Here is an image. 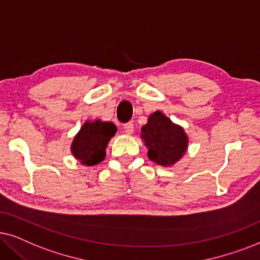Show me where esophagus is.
<instances>
[{
    "mask_svg": "<svg viewBox=\"0 0 260 260\" xmlns=\"http://www.w3.org/2000/svg\"><path fill=\"white\" fill-rule=\"evenodd\" d=\"M123 129H124V132L128 134V136H131V134H132L133 131H134V124L132 122H128L123 126Z\"/></svg>",
    "mask_w": 260,
    "mask_h": 260,
    "instance_id": "1",
    "label": "esophagus"
}]
</instances>
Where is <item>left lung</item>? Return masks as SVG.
I'll return each instance as SVG.
<instances>
[{"label": "left lung", "instance_id": "obj_1", "mask_svg": "<svg viewBox=\"0 0 260 260\" xmlns=\"http://www.w3.org/2000/svg\"><path fill=\"white\" fill-rule=\"evenodd\" d=\"M140 138L147 147L150 160L162 167H172L182 158L188 149V136L180 124L174 123L157 110L141 127Z\"/></svg>", "mask_w": 260, "mask_h": 260}]
</instances>
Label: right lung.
Masks as SVG:
<instances>
[{
	"label": "right lung",
	"instance_id": "obj_1",
	"mask_svg": "<svg viewBox=\"0 0 260 260\" xmlns=\"http://www.w3.org/2000/svg\"><path fill=\"white\" fill-rule=\"evenodd\" d=\"M117 128L109 121L87 120L75 134L71 152L83 166L92 167L106 158V150Z\"/></svg>",
	"mask_w": 260,
	"mask_h": 260
}]
</instances>
